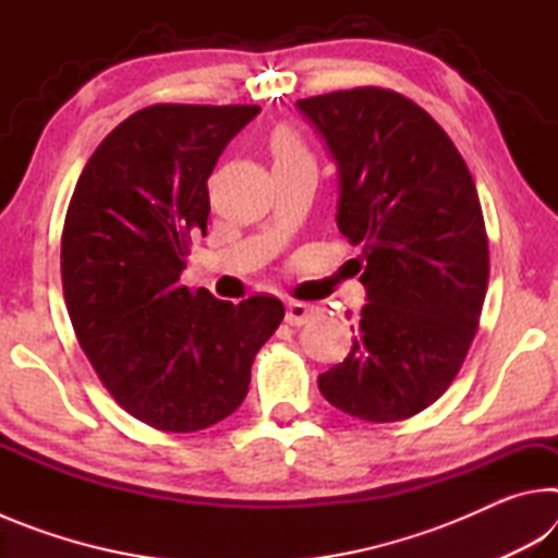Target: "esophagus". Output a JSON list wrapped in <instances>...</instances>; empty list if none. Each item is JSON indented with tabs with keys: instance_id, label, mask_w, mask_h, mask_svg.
I'll return each instance as SVG.
<instances>
[{
	"instance_id": "1",
	"label": "esophagus",
	"mask_w": 558,
	"mask_h": 558,
	"mask_svg": "<svg viewBox=\"0 0 558 558\" xmlns=\"http://www.w3.org/2000/svg\"><path fill=\"white\" fill-rule=\"evenodd\" d=\"M319 315V310L315 305H310V302H288V313H286V323L292 327H300V325H307L313 323V319Z\"/></svg>"
}]
</instances>
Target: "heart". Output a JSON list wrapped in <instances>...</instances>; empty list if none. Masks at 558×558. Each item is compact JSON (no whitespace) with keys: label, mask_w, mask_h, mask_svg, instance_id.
Returning a JSON list of instances; mask_svg holds the SVG:
<instances>
[{"label":"heart","mask_w":558,"mask_h":558,"mask_svg":"<svg viewBox=\"0 0 558 558\" xmlns=\"http://www.w3.org/2000/svg\"><path fill=\"white\" fill-rule=\"evenodd\" d=\"M270 155L272 167H292V165H315V157L298 130L278 128L270 135Z\"/></svg>","instance_id":"b5f03b06"}]
</instances>
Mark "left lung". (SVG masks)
I'll use <instances>...</instances> for the list:
<instances>
[{"label":"left lung","instance_id":"8db88e82","mask_svg":"<svg viewBox=\"0 0 558 558\" xmlns=\"http://www.w3.org/2000/svg\"><path fill=\"white\" fill-rule=\"evenodd\" d=\"M298 108L337 162V226L362 245L369 300L319 391L354 418H411L456 379L483 313L489 251L475 182L446 130L401 93L366 86Z\"/></svg>","mask_w":558,"mask_h":558}]
</instances>
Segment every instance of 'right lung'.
<instances>
[{"instance_id":"1","label":"right lung","mask_w":558,"mask_h":558,"mask_svg":"<svg viewBox=\"0 0 558 558\" xmlns=\"http://www.w3.org/2000/svg\"><path fill=\"white\" fill-rule=\"evenodd\" d=\"M258 112L174 102L132 112L90 155L65 211L75 337L112 399L157 430H202L239 409L253 359L286 315L272 295L233 305L179 282L189 241L206 233V179Z\"/></svg>"}]
</instances>
